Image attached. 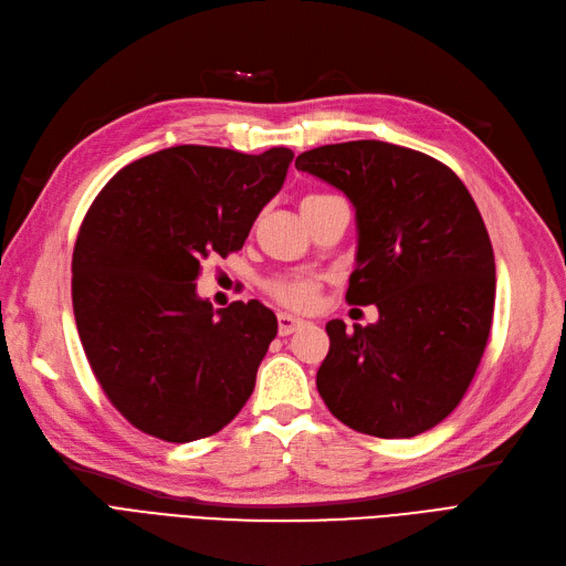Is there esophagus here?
Here are the masks:
<instances>
[{"instance_id":"obj_1","label":"esophagus","mask_w":566,"mask_h":566,"mask_svg":"<svg viewBox=\"0 0 566 566\" xmlns=\"http://www.w3.org/2000/svg\"><path fill=\"white\" fill-rule=\"evenodd\" d=\"M307 322L301 319V317H294V315H286V312H280L277 315V331L280 336H291V333L303 328Z\"/></svg>"}]
</instances>
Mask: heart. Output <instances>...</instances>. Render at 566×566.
I'll return each mask as SVG.
<instances>
[{
	"instance_id": "obj_1",
	"label": "heart",
	"mask_w": 566,
	"mask_h": 566,
	"mask_svg": "<svg viewBox=\"0 0 566 566\" xmlns=\"http://www.w3.org/2000/svg\"><path fill=\"white\" fill-rule=\"evenodd\" d=\"M322 198H331V193H310L303 198V202L322 200ZM268 294L275 301H280L282 305L303 310V307H310L312 301H315L317 282L310 277H280L268 284Z\"/></svg>"
}]
</instances>
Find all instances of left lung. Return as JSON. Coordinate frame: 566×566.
<instances>
[{"instance_id":"left-lung-1","label":"left lung","mask_w":566,"mask_h":566,"mask_svg":"<svg viewBox=\"0 0 566 566\" xmlns=\"http://www.w3.org/2000/svg\"><path fill=\"white\" fill-rule=\"evenodd\" d=\"M296 167L354 205L359 247L347 303L380 312L368 326L326 324L324 403L378 438L436 427L467 394L494 312V251L471 193L441 160L378 139L319 146Z\"/></svg>"}]
</instances>
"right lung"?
I'll list each match as a JSON object with an SVG mask.
<instances>
[{
    "label": "right lung",
    "instance_id": "right-lung-1",
    "mask_svg": "<svg viewBox=\"0 0 566 566\" xmlns=\"http://www.w3.org/2000/svg\"><path fill=\"white\" fill-rule=\"evenodd\" d=\"M291 160L284 146H170L125 165L91 205L72 256L74 319L102 391L139 431L198 441L254 391L277 317L259 301L214 310L196 280L205 259L242 249Z\"/></svg>",
    "mask_w": 566,
    "mask_h": 566
}]
</instances>
